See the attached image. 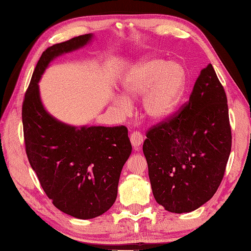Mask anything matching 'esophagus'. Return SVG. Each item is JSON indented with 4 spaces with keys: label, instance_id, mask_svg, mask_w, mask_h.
<instances>
[{
    "label": "esophagus",
    "instance_id": "obj_1",
    "mask_svg": "<svg viewBox=\"0 0 251 251\" xmlns=\"http://www.w3.org/2000/svg\"><path fill=\"white\" fill-rule=\"evenodd\" d=\"M143 140H145V138L139 131H132L130 134V142L135 149L139 148L142 145Z\"/></svg>",
    "mask_w": 251,
    "mask_h": 251
}]
</instances>
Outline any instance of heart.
<instances>
[{
    "mask_svg": "<svg viewBox=\"0 0 251 251\" xmlns=\"http://www.w3.org/2000/svg\"><path fill=\"white\" fill-rule=\"evenodd\" d=\"M185 69L178 62L158 56H147L132 66L122 83L124 97L115 99V105L123 113L129 110V101L142 96V115L151 122L163 121L173 113L184 94Z\"/></svg>",
    "mask_w": 251,
    "mask_h": 251,
    "instance_id": "heart-1",
    "label": "heart"
}]
</instances>
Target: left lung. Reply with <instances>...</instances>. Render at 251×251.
Segmentation results:
<instances>
[{"label":"left lung","instance_id":"left-lung-1","mask_svg":"<svg viewBox=\"0 0 251 251\" xmlns=\"http://www.w3.org/2000/svg\"><path fill=\"white\" fill-rule=\"evenodd\" d=\"M231 146L226 95L209 63L180 113L148 131L142 149L154 199L175 214L204 205L219 188Z\"/></svg>","mask_w":251,"mask_h":251}]
</instances>
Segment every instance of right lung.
Masks as SVG:
<instances>
[{
    "instance_id": "1",
    "label": "right lung",
    "mask_w": 251,
    "mask_h": 251,
    "mask_svg": "<svg viewBox=\"0 0 251 251\" xmlns=\"http://www.w3.org/2000/svg\"><path fill=\"white\" fill-rule=\"evenodd\" d=\"M79 35L42 54L23 104L25 152L46 195L58 209L77 219L108 211L117 196L122 168L131 153L125 126H73L58 121L42 102L39 82L50 63L89 44Z\"/></svg>"
}]
</instances>
